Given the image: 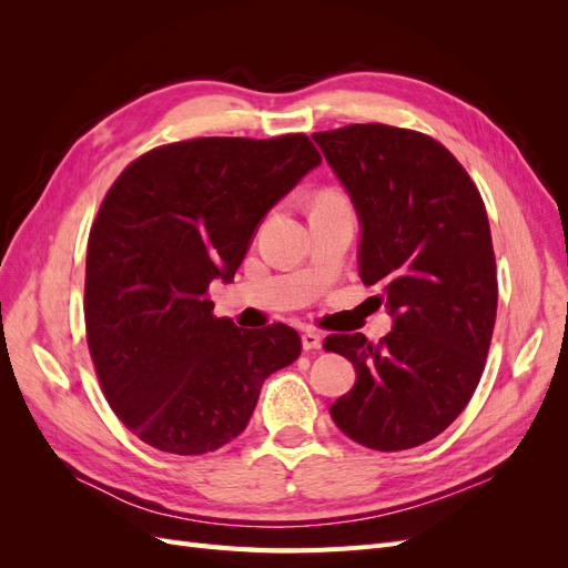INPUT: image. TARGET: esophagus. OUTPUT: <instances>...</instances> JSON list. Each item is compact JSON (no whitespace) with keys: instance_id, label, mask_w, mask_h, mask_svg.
<instances>
[{"instance_id":"1","label":"esophagus","mask_w":568,"mask_h":568,"mask_svg":"<svg viewBox=\"0 0 568 568\" xmlns=\"http://www.w3.org/2000/svg\"><path fill=\"white\" fill-rule=\"evenodd\" d=\"M322 348V336L317 332H305L303 334V351H320Z\"/></svg>"}]
</instances>
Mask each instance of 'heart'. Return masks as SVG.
<instances>
[{"label":"heart","instance_id":"1","mask_svg":"<svg viewBox=\"0 0 568 568\" xmlns=\"http://www.w3.org/2000/svg\"><path fill=\"white\" fill-rule=\"evenodd\" d=\"M329 203H346L336 192H322L315 201V205H329Z\"/></svg>","mask_w":568,"mask_h":568}]
</instances>
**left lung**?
Segmentation results:
<instances>
[{"label": "left lung", "instance_id": "left-lung-1", "mask_svg": "<svg viewBox=\"0 0 568 568\" xmlns=\"http://www.w3.org/2000/svg\"><path fill=\"white\" fill-rule=\"evenodd\" d=\"M363 222L359 277L382 284L393 329L367 341L332 334L357 382L329 407L343 434L372 450L417 448L469 405L497 315L486 203L434 136L382 123L315 132Z\"/></svg>", "mask_w": 568, "mask_h": 568}]
</instances>
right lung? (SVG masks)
<instances>
[{"instance_id": "1", "label": "right lung", "mask_w": 568, "mask_h": 568, "mask_svg": "<svg viewBox=\"0 0 568 568\" xmlns=\"http://www.w3.org/2000/svg\"><path fill=\"white\" fill-rule=\"evenodd\" d=\"M303 132L199 136L134 159L99 205L84 267V329L115 417L173 455L244 432L261 386L301 355L286 324L248 332L213 315L261 217L320 165Z\"/></svg>"}]
</instances>
